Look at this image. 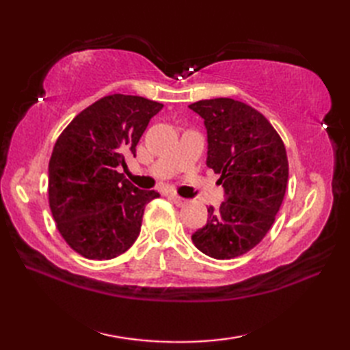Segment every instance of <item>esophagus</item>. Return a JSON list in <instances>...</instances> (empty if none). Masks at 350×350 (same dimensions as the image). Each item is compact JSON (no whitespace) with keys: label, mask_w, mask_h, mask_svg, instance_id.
Segmentation results:
<instances>
[{"label":"esophagus","mask_w":350,"mask_h":350,"mask_svg":"<svg viewBox=\"0 0 350 350\" xmlns=\"http://www.w3.org/2000/svg\"><path fill=\"white\" fill-rule=\"evenodd\" d=\"M170 198L173 200L174 204H177V206H183V204H187V200L182 198L180 196H177V194H171V196H170Z\"/></svg>","instance_id":"obj_1"}]
</instances>
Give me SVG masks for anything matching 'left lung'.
I'll return each instance as SVG.
<instances>
[{
	"mask_svg": "<svg viewBox=\"0 0 350 350\" xmlns=\"http://www.w3.org/2000/svg\"><path fill=\"white\" fill-rule=\"evenodd\" d=\"M189 108L204 118L207 167L221 174L224 203L207 207V224L192 234L206 256L228 260L262 242L286 196L288 161L269 120L247 103L218 98Z\"/></svg>",
	"mask_w": 350,
	"mask_h": 350,
	"instance_id": "obj_1",
	"label": "left lung"
}]
</instances>
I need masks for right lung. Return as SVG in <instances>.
Returning <instances> with one entry per match:
<instances>
[{
  "mask_svg": "<svg viewBox=\"0 0 350 350\" xmlns=\"http://www.w3.org/2000/svg\"><path fill=\"white\" fill-rule=\"evenodd\" d=\"M162 103L109 94L73 118L52 150L48 198L58 232L85 258L109 260L137 241L146 204L156 191L138 189L122 173Z\"/></svg>",
  "mask_w": 350,
  "mask_h": 350,
  "instance_id": "obj_1",
  "label": "right lung"
}]
</instances>
